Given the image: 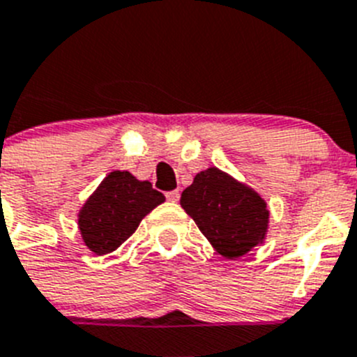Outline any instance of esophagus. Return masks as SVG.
Masks as SVG:
<instances>
[{
	"label": "esophagus",
	"mask_w": 357,
	"mask_h": 357,
	"mask_svg": "<svg viewBox=\"0 0 357 357\" xmlns=\"http://www.w3.org/2000/svg\"><path fill=\"white\" fill-rule=\"evenodd\" d=\"M165 197H167V201H172V202H176V201H179V192H178V190H171V192H167V194H165Z\"/></svg>",
	"instance_id": "1"
}]
</instances>
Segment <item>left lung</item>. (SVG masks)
<instances>
[{"instance_id":"left-lung-1","label":"left lung","mask_w":357,"mask_h":357,"mask_svg":"<svg viewBox=\"0 0 357 357\" xmlns=\"http://www.w3.org/2000/svg\"><path fill=\"white\" fill-rule=\"evenodd\" d=\"M181 206L226 258H240L265 238L268 226L265 201L215 167L195 176L181 194Z\"/></svg>"}]
</instances>
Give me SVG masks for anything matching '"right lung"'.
<instances>
[{"instance_id": "obj_1", "label": "right lung", "mask_w": 357, "mask_h": 357, "mask_svg": "<svg viewBox=\"0 0 357 357\" xmlns=\"http://www.w3.org/2000/svg\"><path fill=\"white\" fill-rule=\"evenodd\" d=\"M165 201L149 181H139L130 172L114 171L79 211V231L96 255H108L126 242L140 220Z\"/></svg>"}]
</instances>
